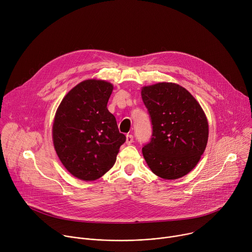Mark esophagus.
Returning a JSON list of instances; mask_svg holds the SVG:
<instances>
[{
    "mask_svg": "<svg viewBox=\"0 0 252 252\" xmlns=\"http://www.w3.org/2000/svg\"><path fill=\"white\" fill-rule=\"evenodd\" d=\"M126 145H130V143L133 142V136L131 134H126Z\"/></svg>",
    "mask_w": 252,
    "mask_h": 252,
    "instance_id": "obj_1",
    "label": "esophagus"
}]
</instances>
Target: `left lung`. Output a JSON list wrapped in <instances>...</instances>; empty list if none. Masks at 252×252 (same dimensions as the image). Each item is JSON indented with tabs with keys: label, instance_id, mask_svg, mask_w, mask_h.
Masks as SVG:
<instances>
[{
	"label": "left lung",
	"instance_id": "1",
	"mask_svg": "<svg viewBox=\"0 0 252 252\" xmlns=\"http://www.w3.org/2000/svg\"><path fill=\"white\" fill-rule=\"evenodd\" d=\"M153 133L142 148L152 171L164 179L188 174L199 161L208 138L206 117L185 88L158 83L141 90Z\"/></svg>",
	"mask_w": 252,
	"mask_h": 252
}]
</instances>
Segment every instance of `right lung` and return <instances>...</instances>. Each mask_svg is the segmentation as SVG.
<instances>
[{"label":"right lung","instance_id":"obj_1","mask_svg":"<svg viewBox=\"0 0 252 252\" xmlns=\"http://www.w3.org/2000/svg\"><path fill=\"white\" fill-rule=\"evenodd\" d=\"M113 90L104 81H84L66 94L56 113L55 150L68 172L82 181L109 171L126 139L106 107Z\"/></svg>","mask_w":252,"mask_h":252}]
</instances>
